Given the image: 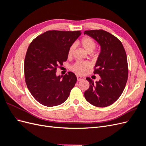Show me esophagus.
<instances>
[{"label":"esophagus","instance_id":"34e87169","mask_svg":"<svg viewBox=\"0 0 146 146\" xmlns=\"http://www.w3.org/2000/svg\"><path fill=\"white\" fill-rule=\"evenodd\" d=\"M77 81H82L85 79V77H83L82 76H77Z\"/></svg>","mask_w":146,"mask_h":146}]
</instances>
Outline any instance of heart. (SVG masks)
<instances>
[{"label":"heart","instance_id":"1","mask_svg":"<svg viewBox=\"0 0 146 146\" xmlns=\"http://www.w3.org/2000/svg\"><path fill=\"white\" fill-rule=\"evenodd\" d=\"M80 44L83 47L84 49L88 53H91L92 55H97L95 52H92V50L96 47V43L93 39L89 36L83 37L80 42ZM75 46L72 45L70 47L68 50V56H71L74 51ZM90 68V64L86 61H77L76 62L70 67V69L72 71L76 72L78 74H84L86 72L88 69Z\"/></svg>","mask_w":146,"mask_h":146}]
</instances>
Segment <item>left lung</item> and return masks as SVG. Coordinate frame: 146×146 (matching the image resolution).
Wrapping results in <instances>:
<instances>
[{
	"mask_svg": "<svg viewBox=\"0 0 146 146\" xmlns=\"http://www.w3.org/2000/svg\"><path fill=\"white\" fill-rule=\"evenodd\" d=\"M84 34L95 39L101 48L94 72L100 79L94 83L86 77L90 87L84 96L92 105L108 107L115 102L125 88L129 73L126 53L122 42L105 30H86Z\"/></svg>",
	"mask_w": 146,
	"mask_h": 146,
	"instance_id": "left-lung-1",
	"label": "left lung"
}]
</instances>
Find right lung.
<instances>
[{
    "mask_svg": "<svg viewBox=\"0 0 146 146\" xmlns=\"http://www.w3.org/2000/svg\"><path fill=\"white\" fill-rule=\"evenodd\" d=\"M81 33L49 30L30 43L24 60L25 83L39 103L55 107L67 100L77 77L72 72L57 76L56 68L67 60L69 48Z\"/></svg>",
    "mask_w": 146,
    "mask_h": 146,
    "instance_id": "right-lung-1",
    "label": "right lung"
}]
</instances>
